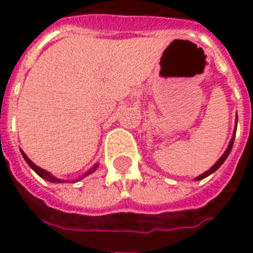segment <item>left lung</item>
Returning <instances> with one entry per match:
<instances>
[{"label":"left lung","mask_w":253,"mask_h":253,"mask_svg":"<svg viewBox=\"0 0 253 253\" xmlns=\"http://www.w3.org/2000/svg\"><path fill=\"white\" fill-rule=\"evenodd\" d=\"M236 128H237V127H236ZM234 135H236V130H234L233 137H232V139H230V143H229V146H228V149H226V152H225V153L222 154V157H221V159L218 160L217 163H215V164L212 165L211 168H210V169L207 170V172H205L203 175L198 176V177H196V180H202V179H205V177H207V176H209V175H211L212 172H215V170H217L218 168H219V167H221V165L223 164V161H225V160L228 159L229 153H230V150H232V146H233V142H234Z\"/></svg>","instance_id":"1"}]
</instances>
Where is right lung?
I'll use <instances>...</instances> for the list:
<instances>
[{"instance_id": "obj_1", "label": "right lung", "mask_w": 253, "mask_h": 253, "mask_svg": "<svg viewBox=\"0 0 253 253\" xmlns=\"http://www.w3.org/2000/svg\"><path fill=\"white\" fill-rule=\"evenodd\" d=\"M21 153H23V152H21ZM23 157H24V160H25V161H27V164L30 165L31 168L35 170L36 173L41 176L42 179H44V180H47V181H51V183H62V180H59V179H57V177H54V176L50 175V173H48L47 170L42 169V168H39L38 165L34 164V163H32V161H31V160L28 159V157H27V156H25L24 153H23ZM96 168H97V165H94L93 168H90V169H89L88 172H86V173H85V175L83 176V177H85V176L89 175V173H92V172H93V170L96 169ZM80 179H81V177H80Z\"/></svg>"}]
</instances>
